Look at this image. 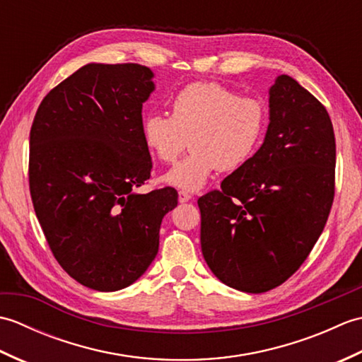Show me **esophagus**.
<instances>
[{
    "label": "esophagus",
    "instance_id": "obj_1",
    "mask_svg": "<svg viewBox=\"0 0 362 362\" xmlns=\"http://www.w3.org/2000/svg\"><path fill=\"white\" fill-rule=\"evenodd\" d=\"M189 199H191V194L187 193V191H179V202H180V204L188 202Z\"/></svg>",
    "mask_w": 362,
    "mask_h": 362
}]
</instances>
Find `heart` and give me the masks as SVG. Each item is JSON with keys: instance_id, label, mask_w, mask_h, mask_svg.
<instances>
[{"instance_id": "b5f03b06", "label": "heart", "mask_w": 362, "mask_h": 362, "mask_svg": "<svg viewBox=\"0 0 362 362\" xmlns=\"http://www.w3.org/2000/svg\"><path fill=\"white\" fill-rule=\"evenodd\" d=\"M267 113L263 103L238 96L216 82H194L171 99V117L153 112L143 119L146 148L163 163H173L187 146L191 152L165 174L169 185L196 191L219 169H240L263 140Z\"/></svg>"}]
</instances>
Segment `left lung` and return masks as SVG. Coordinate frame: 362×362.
<instances>
[{"label": "left lung", "instance_id": "1", "mask_svg": "<svg viewBox=\"0 0 362 362\" xmlns=\"http://www.w3.org/2000/svg\"><path fill=\"white\" fill-rule=\"evenodd\" d=\"M264 143L199 197L202 255L227 286L261 294L286 281L324 232L336 140L327 109L286 74L269 90Z\"/></svg>", "mask_w": 362, "mask_h": 362}]
</instances>
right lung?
<instances>
[{
	"instance_id": "add662e5",
	"label": "right lung",
	"mask_w": 362,
	"mask_h": 362,
	"mask_svg": "<svg viewBox=\"0 0 362 362\" xmlns=\"http://www.w3.org/2000/svg\"><path fill=\"white\" fill-rule=\"evenodd\" d=\"M153 73L88 64L43 98L29 134V191L64 271L95 291L127 288L158 252L173 187L136 194L152 160L141 135Z\"/></svg>"
}]
</instances>
